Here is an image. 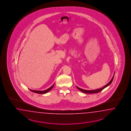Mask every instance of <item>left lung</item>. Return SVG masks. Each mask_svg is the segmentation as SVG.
Returning <instances> with one entry per match:
<instances>
[{
  "instance_id": "1",
  "label": "left lung",
  "mask_w": 131,
  "mask_h": 131,
  "mask_svg": "<svg viewBox=\"0 0 131 131\" xmlns=\"http://www.w3.org/2000/svg\"><path fill=\"white\" fill-rule=\"evenodd\" d=\"M114 74H115V73H114ZM114 76V75H113V77L112 78V79H111V81H110L108 83H107L106 85H105L104 86H103V87H102V88H101L97 89H96V90H84V89H81V88H80L79 87H77V86H76V87H77V88L79 90H80L81 91L85 93H87V94L97 93H99V92L101 91L104 88H105L106 87H107L110 84H111L112 82V81H113V79Z\"/></svg>"
}]
</instances>
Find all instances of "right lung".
Wrapping results in <instances>:
<instances>
[{
  "instance_id": "1",
  "label": "right lung",
  "mask_w": 131,
  "mask_h": 131,
  "mask_svg": "<svg viewBox=\"0 0 131 131\" xmlns=\"http://www.w3.org/2000/svg\"><path fill=\"white\" fill-rule=\"evenodd\" d=\"M54 84H53V85L52 86H51V87H50V88H49L48 89L45 90H44V91H36V90H31V89H30V90L32 92H34V93H37V94H46V93H47L52 88H53V87L54 86Z\"/></svg>"
}]
</instances>
